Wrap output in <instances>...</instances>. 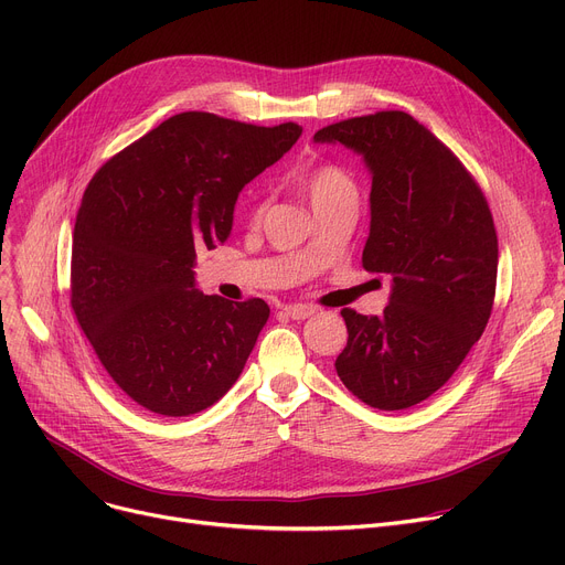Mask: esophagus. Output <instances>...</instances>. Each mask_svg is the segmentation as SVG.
<instances>
[{"label":"esophagus","mask_w":565,"mask_h":565,"mask_svg":"<svg viewBox=\"0 0 565 565\" xmlns=\"http://www.w3.org/2000/svg\"><path fill=\"white\" fill-rule=\"evenodd\" d=\"M284 311L292 318V320H305V318H311L316 313L313 307L309 305H286Z\"/></svg>","instance_id":"obj_1"}]
</instances>
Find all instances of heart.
<instances>
[{
    "instance_id": "heart-1",
    "label": "heart",
    "mask_w": 565,
    "mask_h": 565,
    "mask_svg": "<svg viewBox=\"0 0 565 565\" xmlns=\"http://www.w3.org/2000/svg\"><path fill=\"white\" fill-rule=\"evenodd\" d=\"M298 183L313 207V213L337 203H358V185L352 175L337 164H318L300 173Z\"/></svg>"
}]
</instances>
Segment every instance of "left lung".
<instances>
[{
    "instance_id": "1",
    "label": "left lung",
    "mask_w": 565,
    "mask_h": 565,
    "mask_svg": "<svg viewBox=\"0 0 565 565\" xmlns=\"http://www.w3.org/2000/svg\"><path fill=\"white\" fill-rule=\"evenodd\" d=\"M362 156L371 228L362 265L392 277L382 316L343 309L337 358L345 387L377 409H405L444 387L486 330L497 286V231L481 188L405 111L348 118L313 135Z\"/></svg>"
}]
</instances>
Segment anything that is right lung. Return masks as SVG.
Here are the masks:
<instances>
[{
  "label": "right lung",
  "mask_w": 565,
  "mask_h": 565,
  "mask_svg": "<svg viewBox=\"0 0 565 565\" xmlns=\"http://www.w3.org/2000/svg\"><path fill=\"white\" fill-rule=\"evenodd\" d=\"M300 135L298 124L263 128L185 111L92 178L73 231L71 305L137 405L188 417L243 373L270 307L203 295L196 252L226 243L237 194Z\"/></svg>",
  "instance_id": "obj_1"
}]
</instances>
